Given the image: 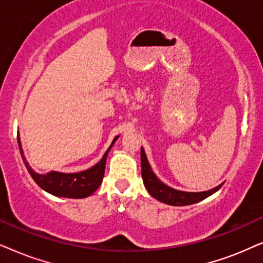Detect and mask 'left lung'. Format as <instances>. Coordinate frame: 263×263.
<instances>
[{"label":"left lung","mask_w":263,"mask_h":263,"mask_svg":"<svg viewBox=\"0 0 263 263\" xmlns=\"http://www.w3.org/2000/svg\"><path fill=\"white\" fill-rule=\"evenodd\" d=\"M141 163H142V178L143 183H144L146 190L157 201L166 203L170 205H187L194 204L202 199L209 197V196L214 194L222 186V184L218 185V186L212 189V190L203 191V192H186L176 190V189L168 186V185L163 184L159 178L155 176L153 172L152 167L148 162L146 155L144 153V149H141Z\"/></svg>","instance_id":"8db88e82"}]
</instances>
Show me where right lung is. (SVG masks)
Segmentation results:
<instances>
[{"label":"right lung","mask_w":263,"mask_h":263,"mask_svg":"<svg viewBox=\"0 0 263 263\" xmlns=\"http://www.w3.org/2000/svg\"><path fill=\"white\" fill-rule=\"evenodd\" d=\"M118 138L119 136L114 138V141L111 142L110 146L104 153L100 162H97L95 166L89 168V170L78 173H61L51 171V172L47 174H38L30 167L29 162H27L25 156H24L19 136H17V144H19L20 154H22L24 163H25L27 171H29L31 177L36 181L38 186H41L43 190L49 192V194L59 196V197L85 198L87 196L92 195L99 189L101 183H102L108 153H109V150Z\"/></svg>","instance_id":"right-lung-1"}]
</instances>
